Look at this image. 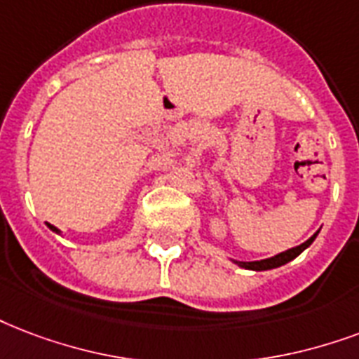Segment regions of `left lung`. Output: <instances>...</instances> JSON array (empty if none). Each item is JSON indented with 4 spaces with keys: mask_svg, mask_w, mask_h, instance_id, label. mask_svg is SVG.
<instances>
[{
    "mask_svg": "<svg viewBox=\"0 0 359 359\" xmlns=\"http://www.w3.org/2000/svg\"><path fill=\"white\" fill-rule=\"evenodd\" d=\"M320 233V229L313 237H309L305 243H301L299 246H294V248H288V250H284V252L277 254V256H273V258H265V259H258V262H239V259H231L235 265H239L243 269H250V271H269V269H277L280 265H286L288 262L295 259L299 256L305 248L313 245V241L316 239V235Z\"/></svg>",
    "mask_w": 359,
    "mask_h": 359,
    "instance_id": "1",
    "label": "left lung"
}]
</instances>
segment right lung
<instances>
[{"label":"right lung","mask_w":359,"mask_h":359,"mask_svg":"<svg viewBox=\"0 0 359 359\" xmlns=\"http://www.w3.org/2000/svg\"><path fill=\"white\" fill-rule=\"evenodd\" d=\"M46 226H48V229H50V231H54V233H62V231H60V229L58 228H56V226H52V224H48V222H46Z\"/></svg>","instance_id":"obj_1"}]
</instances>
